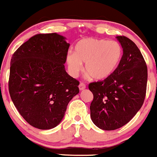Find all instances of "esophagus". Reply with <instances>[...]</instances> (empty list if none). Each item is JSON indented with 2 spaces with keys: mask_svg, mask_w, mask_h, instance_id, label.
<instances>
[{
  "mask_svg": "<svg viewBox=\"0 0 157 157\" xmlns=\"http://www.w3.org/2000/svg\"><path fill=\"white\" fill-rule=\"evenodd\" d=\"M85 88H86V86H85V84H84V83H80V84H79V89H80V91L84 90Z\"/></svg>",
  "mask_w": 157,
  "mask_h": 157,
  "instance_id": "34e87169",
  "label": "esophagus"
}]
</instances>
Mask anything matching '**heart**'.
Instances as JSON below:
<instances>
[{"label": "heart", "instance_id": "1", "mask_svg": "<svg viewBox=\"0 0 157 157\" xmlns=\"http://www.w3.org/2000/svg\"><path fill=\"white\" fill-rule=\"evenodd\" d=\"M122 58V48L116 41L85 38L74 46V52L67 53L65 62L69 74L78 77L84 69L88 76L95 80L107 79L119 65Z\"/></svg>", "mask_w": 157, "mask_h": 157}]
</instances>
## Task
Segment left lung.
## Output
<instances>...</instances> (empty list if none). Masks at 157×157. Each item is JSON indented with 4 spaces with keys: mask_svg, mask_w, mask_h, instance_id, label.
<instances>
[{
    "mask_svg": "<svg viewBox=\"0 0 157 157\" xmlns=\"http://www.w3.org/2000/svg\"><path fill=\"white\" fill-rule=\"evenodd\" d=\"M123 50L119 65L107 79L93 82L90 111L95 126L114 130L125 126L141 109L146 93L148 71L141 51L133 41L117 36Z\"/></svg>",
    "mask_w": 157,
    "mask_h": 157,
    "instance_id": "left-lung-1",
    "label": "left lung"
}]
</instances>
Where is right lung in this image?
<instances>
[{
	"instance_id": "obj_1",
	"label": "right lung",
	"mask_w": 157,
	"mask_h": 157,
	"mask_svg": "<svg viewBox=\"0 0 157 157\" xmlns=\"http://www.w3.org/2000/svg\"><path fill=\"white\" fill-rule=\"evenodd\" d=\"M57 33L39 34L22 44L10 63L11 99L21 116L39 129L56 127L68 103L79 93V81L65 71L69 43Z\"/></svg>"
}]
</instances>
